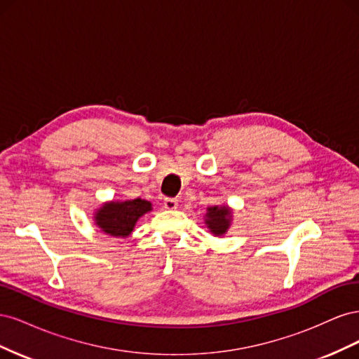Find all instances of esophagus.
<instances>
[{"mask_svg":"<svg viewBox=\"0 0 359 359\" xmlns=\"http://www.w3.org/2000/svg\"><path fill=\"white\" fill-rule=\"evenodd\" d=\"M163 205H165V210L173 211V210L178 208V201L177 199H172V198H168V199H165V202H163Z\"/></svg>","mask_w":359,"mask_h":359,"instance_id":"34e87169","label":"esophagus"}]
</instances>
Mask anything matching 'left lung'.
Returning <instances> with one entry per match:
<instances>
[{"label":"left lung","mask_w":359,"mask_h":359,"mask_svg":"<svg viewBox=\"0 0 359 359\" xmlns=\"http://www.w3.org/2000/svg\"><path fill=\"white\" fill-rule=\"evenodd\" d=\"M233 211L229 205H214L206 208L203 222L214 236H223L232 226Z\"/></svg>","instance_id":"1"}]
</instances>
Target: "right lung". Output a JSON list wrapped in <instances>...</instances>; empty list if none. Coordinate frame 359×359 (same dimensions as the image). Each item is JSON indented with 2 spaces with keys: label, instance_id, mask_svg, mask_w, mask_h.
Wrapping results in <instances>:
<instances>
[{
  "label": "right lung",
  "instance_id": "1",
  "mask_svg": "<svg viewBox=\"0 0 359 359\" xmlns=\"http://www.w3.org/2000/svg\"><path fill=\"white\" fill-rule=\"evenodd\" d=\"M149 211H153V203L145 199H112L94 210L93 220L103 233L114 238H127L135 231L140 217Z\"/></svg>",
  "mask_w": 359,
  "mask_h": 359
}]
</instances>
